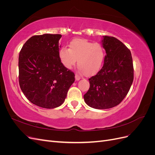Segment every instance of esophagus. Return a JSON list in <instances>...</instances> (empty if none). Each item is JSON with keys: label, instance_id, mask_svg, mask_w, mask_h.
<instances>
[{"label": "esophagus", "instance_id": "obj_1", "mask_svg": "<svg viewBox=\"0 0 155 155\" xmlns=\"http://www.w3.org/2000/svg\"><path fill=\"white\" fill-rule=\"evenodd\" d=\"M75 79H76V81H79V79H81V78H80V76H79L78 74H76V76H75Z\"/></svg>", "mask_w": 155, "mask_h": 155}]
</instances>
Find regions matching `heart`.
I'll return each mask as SVG.
<instances>
[{
    "instance_id": "heart-1",
    "label": "heart",
    "mask_w": 155,
    "mask_h": 155,
    "mask_svg": "<svg viewBox=\"0 0 155 155\" xmlns=\"http://www.w3.org/2000/svg\"><path fill=\"white\" fill-rule=\"evenodd\" d=\"M61 63L68 69L76 64L86 76H91L100 71L104 64L105 51L102 45L93 43L87 39H74L70 42L69 49L62 47L59 50Z\"/></svg>"
}]
</instances>
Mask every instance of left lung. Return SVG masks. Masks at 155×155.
I'll use <instances>...</instances> for the list:
<instances>
[{
  "label": "left lung",
  "instance_id": "left-lung-1",
  "mask_svg": "<svg viewBox=\"0 0 155 155\" xmlns=\"http://www.w3.org/2000/svg\"><path fill=\"white\" fill-rule=\"evenodd\" d=\"M106 55L104 66L88 79L90 88L84 100L91 107L107 109L119 105L129 92L134 79L130 50L114 37L104 36Z\"/></svg>",
  "mask_w": 155,
  "mask_h": 155
}]
</instances>
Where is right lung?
<instances>
[{
    "mask_svg": "<svg viewBox=\"0 0 155 155\" xmlns=\"http://www.w3.org/2000/svg\"><path fill=\"white\" fill-rule=\"evenodd\" d=\"M60 34L34 35L18 56V81L21 90L33 104L54 109L63 104L75 75L61 63Z\"/></svg>",
    "mask_w": 155,
    "mask_h": 155,
    "instance_id": "obj_1",
    "label": "right lung"
}]
</instances>
